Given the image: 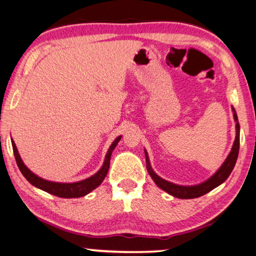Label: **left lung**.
Segmentation results:
<instances>
[{"label": "left lung", "mask_w": 256, "mask_h": 256, "mask_svg": "<svg viewBox=\"0 0 256 256\" xmlns=\"http://www.w3.org/2000/svg\"><path fill=\"white\" fill-rule=\"evenodd\" d=\"M232 116H234V120L236 123V136H235V141H234V144L232 146V150L229 154L227 156V158L224 162H222V166L219 167V170H216L214 175L209 177L206 180L202 182L200 184H196V185H180V184H175L172 183V182H168L166 180L162 178V177L158 176L156 174L154 170H152L150 164V160H149V156L146 150L144 149V154H146V170H148L149 175L151 176V178L154 180L156 185L158 188H162L164 192H167L170 196L178 198H196L198 196H202L206 194L208 192H210L214 188H216V186H219L220 184H222L224 180H226L230 172H232L234 167H235V164L237 162V157H238V151H240V123H238V118H237V114L235 108L232 107Z\"/></svg>", "instance_id": "left-lung-1"}]
</instances>
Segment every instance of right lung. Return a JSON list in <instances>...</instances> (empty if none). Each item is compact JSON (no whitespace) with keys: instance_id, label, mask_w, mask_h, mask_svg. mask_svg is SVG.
<instances>
[{"instance_id":"right-lung-1","label":"right lung","mask_w":256,"mask_h":256,"mask_svg":"<svg viewBox=\"0 0 256 256\" xmlns=\"http://www.w3.org/2000/svg\"><path fill=\"white\" fill-rule=\"evenodd\" d=\"M120 138H122V136H118L114 141H112V144H110V149H108L107 154L105 156V160H104L102 166L100 167V170L96 172V174H94L92 176H90L84 180L74 182V183H60V182H52V180L42 178V177L34 174V172L24 164L22 159H21L19 154V151L16 149L14 141L11 140V142H12V148H14V154L16 157V164H18L19 170L21 172H22L24 178L27 180L30 184L36 186V188H40L42 190H45L47 193L53 194L55 196L64 198H81V196H86V194L92 192V190H94V188H97L98 186L102 184V182L105 180L108 170H110V156H112V150L116 148V146H118V144L120 142Z\"/></svg>"}]
</instances>
